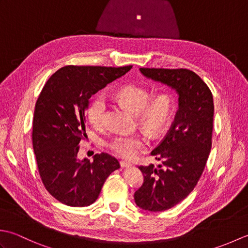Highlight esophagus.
I'll return each instance as SVG.
<instances>
[{
  "instance_id": "34e87169",
  "label": "esophagus",
  "mask_w": 248,
  "mask_h": 248,
  "mask_svg": "<svg viewBox=\"0 0 248 248\" xmlns=\"http://www.w3.org/2000/svg\"><path fill=\"white\" fill-rule=\"evenodd\" d=\"M131 165H132V164H131L129 161H124V160L120 161V166L121 167H129Z\"/></svg>"
}]
</instances>
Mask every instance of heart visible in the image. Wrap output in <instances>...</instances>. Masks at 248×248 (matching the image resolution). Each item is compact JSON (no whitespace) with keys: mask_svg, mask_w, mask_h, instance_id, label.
Listing matches in <instances>:
<instances>
[{"mask_svg":"<svg viewBox=\"0 0 248 248\" xmlns=\"http://www.w3.org/2000/svg\"><path fill=\"white\" fill-rule=\"evenodd\" d=\"M115 98L124 107L138 115L140 124L149 134H161L170 123L176 99L173 93L164 91L151 98L148 88L139 85H125L115 93ZM108 101L100 93L93 99L87 108V117L93 127L102 128L105 124ZM147 139L140 134L115 135L108 143V148L124 157H132L147 146Z\"/></svg>","mask_w":248,"mask_h":248,"instance_id":"obj_1","label":"heart"}]
</instances>
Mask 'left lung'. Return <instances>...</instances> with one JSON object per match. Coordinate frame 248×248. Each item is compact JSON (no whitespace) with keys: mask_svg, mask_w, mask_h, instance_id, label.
<instances>
[{"mask_svg":"<svg viewBox=\"0 0 248 248\" xmlns=\"http://www.w3.org/2000/svg\"><path fill=\"white\" fill-rule=\"evenodd\" d=\"M152 80L176 89L179 108L167 134L151 155L162 165H140L144 183L135 203L151 212L172 208L186 199L202 175L212 146L214 104L207 84L188 69L140 68Z\"/></svg>","mask_w":248,"mask_h":248,"instance_id":"obj_1","label":"left lung"}]
</instances>
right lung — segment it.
<instances>
[{
    "mask_svg": "<svg viewBox=\"0 0 248 248\" xmlns=\"http://www.w3.org/2000/svg\"><path fill=\"white\" fill-rule=\"evenodd\" d=\"M132 66H65L52 75L35 105L33 148L45 187L60 202L87 207L96 202L107 178L120 167L105 152L78 161L86 138L85 110L93 94L125 75Z\"/></svg>",
    "mask_w": 248,
    "mask_h": 248,
    "instance_id": "right-lung-1",
    "label": "right lung"
}]
</instances>
